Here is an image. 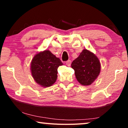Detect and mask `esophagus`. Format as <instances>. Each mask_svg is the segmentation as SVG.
<instances>
[{"mask_svg":"<svg viewBox=\"0 0 128 128\" xmlns=\"http://www.w3.org/2000/svg\"><path fill=\"white\" fill-rule=\"evenodd\" d=\"M66 65L68 66H70V64H71V60H68L66 62Z\"/></svg>","mask_w":128,"mask_h":128,"instance_id":"34e87169","label":"esophagus"}]
</instances>
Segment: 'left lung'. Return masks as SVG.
Here are the masks:
<instances>
[{
	"label": "left lung",
	"instance_id": "8db88e82",
	"mask_svg": "<svg viewBox=\"0 0 128 128\" xmlns=\"http://www.w3.org/2000/svg\"><path fill=\"white\" fill-rule=\"evenodd\" d=\"M78 81L83 86L91 85L98 76L101 64L95 54L84 49L72 63Z\"/></svg>",
	"mask_w": 128,
	"mask_h": 128
}]
</instances>
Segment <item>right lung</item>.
<instances>
[{
    "label": "right lung",
    "mask_w": 128,
    "mask_h": 128,
    "mask_svg": "<svg viewBox=\"0 0 128 128\" xmlns=\"http://www.w3.org/2000/svg\"><path fill=\"white\" fill-rule=\"evenodd\" d=\"M63 65L60 59L48 50L36 54L31 62L32 76L36 83L43 87H50L55 83L58 68Z\"/></svg>",
    "instance_id": "obj_1"
}]
</instances>
